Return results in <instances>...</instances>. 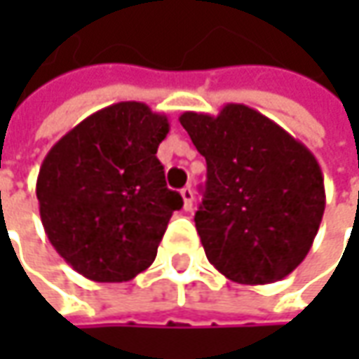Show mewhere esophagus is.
<instances>
[{
	"label": "esophagus",
	"mask_w": 359,
	"mask_h": 359,
	"mask_svg": "<svg viewBox=\"0 0 359 359\" xmlns=\"http://www.w3.org/2000/svg\"><path fill=\"white\" fill-rule=\"evenodd\" d=\"M182 198H184V210L189 212L191 205H194V191H191L189 187H184V189H182Z\"/></svg>",
	"instance_id": "esophagus-1"
}]
</instances>
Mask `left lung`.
Listing matches in <instances>:
<instances>
[{
    "instance_id": "obj_1",
    "label": "left lung",
    "mask_w": 359,
    "mask_h": 359,
    "mask_svg": "<svg viewBox=\"0 0 359 359\" xmlns=\"http://www.w3.org/2000/svg\"><path fill=\"white\" fill-rule=\"evenodd\" d=\"M180 123L205 158L196 229L210 264L231 282L264 285L304 262L325 210L324 175L310 149L259 111L228 104Z\"/></svg>"
}]
</instances>
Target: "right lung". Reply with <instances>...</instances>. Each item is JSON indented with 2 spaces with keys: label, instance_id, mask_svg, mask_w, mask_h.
Here are the masks:
<instances>
[{
  "label": "right lung",
  "instance_id": "right-lung-1",
  "mask_svg": "<svg viewBox=\"0 0 359 359\" xmlns=\"http://www.w3.org/2000/svg\"><path fill=\"white\" fill-rule=\"evenodd\" d=\"M170 121L142 102H119L79 121L43 159L37 201L48 240L93 282H130L147 269L168 222L184 205L156 158Z\"/></svg>",
  "mask_w": 359,
  "mask_h": 359
}]
</instances>
